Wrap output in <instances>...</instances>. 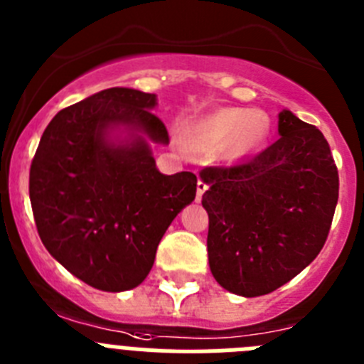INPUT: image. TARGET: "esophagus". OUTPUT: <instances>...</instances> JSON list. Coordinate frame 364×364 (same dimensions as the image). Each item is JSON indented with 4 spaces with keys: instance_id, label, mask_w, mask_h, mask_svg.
I'll return each mask as SVG.
<instances>
[{
    "instance_id": "34e87169",
    "label": "esophagus",
    "mask_w": 364,
    "mask_h": 364,
    "mask_svg": "<svg viewBox=\"0 0 364 364\" xmlns=\"http://www.w3.org/2000/svg\"><path fill=\"white\" fill-rule=\"evenodd\" d=\"M205 189H208V184H205L204 180H198L197 182V200H200Z\"/></svg>"
}]
</instances>
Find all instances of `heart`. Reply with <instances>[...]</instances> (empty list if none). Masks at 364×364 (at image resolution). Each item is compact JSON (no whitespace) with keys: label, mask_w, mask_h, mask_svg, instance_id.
<instances>
[{"label":"heart","mask_w":364,"mask_h":364,"mask_svg":"<svg viewBox=\"0 0 364 364\" xmlns=\"http://www.w3.org/2000/svg\"><path fill=\"white\" fill-rule=\"evenodd\" d=\"M269 133V120L264 112L231 107L213 112L193 125L189 142L198 151H213L226 144L233 156L259 149Z\"/></svg>","instance_id":"1"}]
</instances>
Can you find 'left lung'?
<instances>
[{
	"label": "left lung",
	"mask_w": 364,
	"mask_h": 364,
	"mask_svg": "<svg viewBox=\"0 0 364 364\" xmlns=\"http://www.w3.org/2000/svg\"><path fill=\"white\" fill-rule=\"evenodd\" d=\"M279 134L257 156L200 171L211 273L242 297L299 275L323 250L336 213L339 175L323 133L284 109Z\"/></svg>",
	"instance_id": "1"
}]
</instances>
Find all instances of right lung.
I'll return each mask as SVG.
<instances>
[{"label": "right lung", "mask_w": 364, "mask_h": 364, "mask_svg": "<svg viewBox=\"0 0 364 364\" xmlns=\"http://www.w3.org/2000/svg\"><path fill=\"white\" fill-rule=\"evenodd\" d=\"M154 105L156 95L127 87L96 92L58 112L31 164L41 242L96 290L136 288L173 218L197 195L193 173L156 169L149 142L169 144V134Z\"/></svg>", "instance_id": "right-lung-1"}]
</instances>
